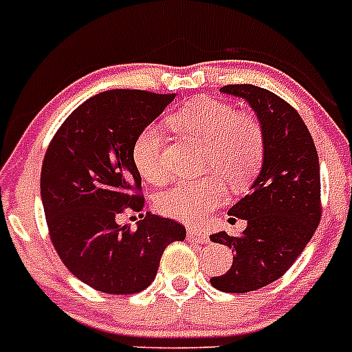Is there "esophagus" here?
Wrapping results in <instances>:
<instances>
[{"instance_id": "obj_1", "label": "esophagus", "mask_w": 352, "mask_h": 352, "mask_svg": "<svg viewBox=\"0 0 352 352\" xmlns=\"http://www.w3.org/2000/svg\"><path fill=\"white\" fill-rule=\"evenodd\" d=\"M186 239L190 241V243H208L210 241V238H208V234L204 231H201V229H188V232H186Z\"/></svg>"}]
</instances>
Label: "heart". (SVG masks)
I'll return each mask as SVG.
<instances>
[{"label": "heart", "instance_id": "b5f03b06", "mask_svg": "<svg viewBox=\"0 0 352 352\" xmlns=\"http://www.w3.org/2000/svg\"><path fill=\"white\" fill-rule=\"evenodd\" d=\"M178 132L206 142L203 167L214 173L194 182H179L158 194L157 208L167 217L199 222L226 199L227 185L239 188L259 169L264 155V135L254 118L238 114L226 102L199 96L169 116ZM164 135L157 125L141 130L132 148L133 164L149 183L167 178L164 166ZM219 173V179L216 174Z\"/></svg>", "mask_w": 352, "mask_h": 352}]
</instances>
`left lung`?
<instances>
[{
  "instance_id": "left-lung-1",
  "label": "left lung",
  "mask_w": 352,
  "mask_h": 352,
  "mask_svg": "<svg viewBox=\"0 0 352 352\" xmlns=\"http://www.w3.org/2000/svg\"><path fill=\"white\" fill-rule=\"evenodd\" d=\"M226 95L243 98L256 113L264 135V155L248 195L229 210L247 220L241 234L226 231L211 241L232 248V266L210 278L226 292H248L280 278L300 257L321 220L319 157L300 114L275 93L252 84H229Z\"/></svg>"
}]
</instances>
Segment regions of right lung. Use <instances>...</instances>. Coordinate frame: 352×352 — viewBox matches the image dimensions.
<instances>
[{"instance_id": "add662e5", "label": "right lung", "mask_w": 352, "mask_h": 352, "mask_svg": "<svg viewBox=\"0 0 352 352\" xmlns=\"http://www.w3.org/2000/svg\"><path fill=\"white\" fill-rule=\"evenodd\" d=\"M176 95L141 89L98 93L65 120L47 148L40 195L51 241L68 272L107 294H135L157 276L167 245L183 241L185 227L148 211L135 229L118 223L141 211V174L132 148L142 129Z\"/></svg>"}]
</instances>
